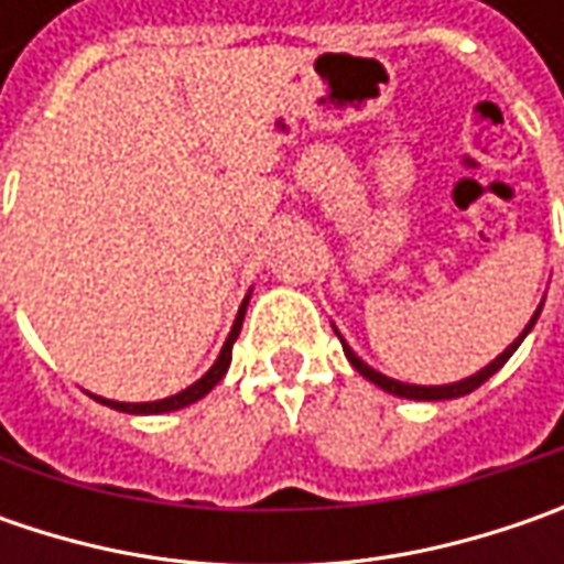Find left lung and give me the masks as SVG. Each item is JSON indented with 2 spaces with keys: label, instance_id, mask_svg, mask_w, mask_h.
<instances>
[{
  "label": "left lung",
  "instance_id": "left-lung-1",
  "mask_svg": "<svg viewBox=\"0 0 564 564\" xmlns=\"http://www.w3.org/2000/svg\"><path fill=\"white\" fill-rule=\"evenodd\" d=\"M536 316H540V311H536V314L531 316V323L524 326V333H521V336L514 338V341H511L509 348H506V351H502L499 358L492 360V364H487L484 370H477L474 377L462 379V382H448V386H411V382H399V379L382 377V373H377L373 367H367V364H364V360H360L358 355H355V351H351V348L345 345V338H341V336H338V338H341V348H345V358L351 360V367H355V370H358V373H360V377H364V379H370V382H377V386H379V389H382V392H392V395H399V399L443 401V399H462V395H467V392H474L477 386H484V382H487V379L492 377V373H496V370H499V367H502V364H506V360H509L511 355H514V351H518V345H521V341H524V336H528V333H531V329H533V323H536ZM336 333H338V329H336Z\"/></svg>",
  "mask_w": 564,
  "mask_h": 564
}]
</instances>
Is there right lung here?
Masks as SVG:
<instances>
[{
  "label": "right lung",
  "mask_w": 564,
  "mask_h": 564,
  "mask_svg": "<svg viewBox=\"0 0 564 564\" xmlns=\"http://www.w3.org/2000/svg\"><path fill=\"white\" fill-rule=\"evenodd\" d=\"M248 301L250 294L241 301V307H238V316H235V326H231V333H228L226 345H223V351H219V358H216V364L206 370L204 377L197 379L194 386H187V389H182L178 395H169V399H160V401H141V404H128V401H109V399H99V395H94V399L99 401V404H109V408H116V411H124V414H165V411H178V408H187V404H194L197 399H204L206 392L219 382V379L226 377L228 364H231V345H235V338H238V333H241V323H245V311H248Z\"/></svg>",
  "instance_id": "1"
}]
</instances>
